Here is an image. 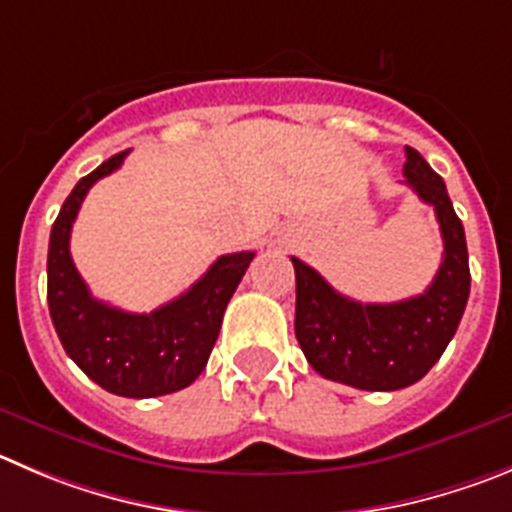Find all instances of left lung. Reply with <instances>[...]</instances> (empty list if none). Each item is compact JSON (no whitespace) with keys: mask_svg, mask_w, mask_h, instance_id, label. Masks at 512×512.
Here are the masks:
<instances>
[{"mask_svg":"<svg viewBox=\"0 0 512 512\" xmlns=\"http://www.w3.org/2000/svg\"><path fill=\"white\" fill-rule=\"evenodd\" d=\"M404 184L434 207L444 255L432 285L399 303H358L336 293L321 272L295 267V338L323 379L366 391L412 386L432 369L455 336L470 298L465 227L442 176L407 146Z\"/></svg>","mask_w":512,"mask_h":512,"instance_id":"left-lung-1","label":"left lung"}]
</instances>
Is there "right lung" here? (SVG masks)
Returning a JSON list of instances; mask_svg holds the SVG:
<instances>
[{
    "instance_id": "1",
    "label": "right lung",
    "mask_w": 512,
    "mask_h": 512,
    "mask_svg": "<svg viewBox=\"0 0 512 512\" xmlns=\"http://www.w3.org/2000/svg\"><path fill=\"white\" fill-rule=\"evenodd\" d=\"M128 151L75 184L50 232L47 305L62 348L88 379L128 399L174 394L194 384L217 343L222 315L255 252L214 260L197 283L151 313H126L95 300L70 257V229L90 186L113 174Z\"/></svg>"
}]
</instances>
